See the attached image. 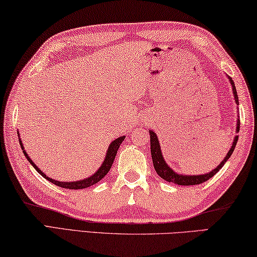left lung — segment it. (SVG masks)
I'll use <instances>...</instances> for the list:
<instances>
[{
	"mask_svg": "<svg viewBox=\"0 0 257 257\" xmlns=\"http://www.w3.org/2000/svg\"><path fill=\"white\" fill-rule=\"evenodd\" d=\"M229 78L231 87H232V93H234V97H235V102L237 104L238 103V95H237L236 92V87L234 81ZM239 132V120L237 119V125H236V133ZM149 135H151V153H152V158H153V164H154V169H155L156 173L160 175L163 180H165L170 183H175L177 185H195V184H201L203 182L208 181L209 179H211L213 175L217 174V172L221 169V167L225 165V163L229 160V157L231 156L232 152H234L235 146L237 144V141H238V136H235L234 142H232V145L229 151H228L226 157L223 158V161L219 164L216 169H213L211 172H209L207 174H200V175H183V174H179L174 172L171 167L167 165V163L165 162L164 157H163V154L161 151V146H160V142H158L156 134L154 133V130H149Z\"/></svg>",
	"mask_w": 257,
	"mask_h": 257,
	"instance_id": "obj_1",
	"label": "left lung"
}]
</instances>
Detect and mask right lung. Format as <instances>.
I'll list each match as a JSON object with an SVG mask.
<instances>
[{"instance_id":"obj_1","label":"right lung","mask_w":257,"mask_h":257,"mask_svg":"<svg viewBox=\"0 0 257 257\" xmlns=\"http://www.w3.org/2000/svg\"><path fill=\"white\" fill-rule=\"evenodd\" d=\"M18 135H19V132H18ZM124 138H125V136L119 137V138L114 139V141L110 144V146L108 148V152H106V155L104 157L103 163H102V165L100 166V169L97 170L94 174L91 175L90 177H86V179H84V180L75 181V182H60V181H57V180L50 179V177H48L47 175H46L44 172H41L40 169H38V166L35 164L34 161H31V158L29 157V155H28V153L25 151V148H23V145H22V141L20 139V136H19V142H20L21 148H22V151H23V154H25L26 158H27L28 161H29L30 164L35 167V170L38 172V173L41 176H44L46 180H48L49 182H51V183H54L55 185L60 186V188L71 189V190H80V189L88 188V186H91L93 184L97 183V182L101 181L106 174H108V172L110 171L111 166H112V164H113V161H114V158H115L116 152H118L120 145H121V143L124 141Z\"/></svg>"}]
</instances>
